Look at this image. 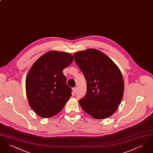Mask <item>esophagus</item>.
Returning a JSON list of instances; mask_svg holds the SVG:
<instances>
[{
    "label": "esophagus",
    "mask_w": 153,
    "mask_h": 153,
    "mask_svg": "<svg viewBox=\"0 0 153 153\" xmlns=\"http://www.w3.org/2000/svg\"><path fill=\"white\" fill-rule=\"evenodd\" d=\"M73 93L75 94L77 92V88L74 87L73 88Z\"/></svg>",
    "instance_id": "obj_1"
}]
</instances>
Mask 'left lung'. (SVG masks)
I'll return each instance as SVG.
<instances>
[{
	"instance_id": "8db88e82",
	"label": "left lung",
	"mask_w": 153,
	"mask_h": 153,
	"mask_svg": "<svg viewBox=\"0 0 153 153\" xmlns=\"http://www.w3.org/2000/svg\"><path fill=\"white\" fill-rule=\"evenodd\" d=\"M73 56L87 81L86 95L79 100L81 107L95 119L111 116L123 96L120 69L107 56L95 49L77 52Z\"/></svg>"
}]
</instances>
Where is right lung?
Returning a JSON list of instances; mask_svg holds the SVG:
<instances>
[{"label": "right lung", "instance_id": "obj_1", "mask_svg": "<svg viewBox=\"0 0 153 153\" xmlns=\"http://www.w3.org/2000/svg\"><path fill=\"white\" fill-rule=\"evenodd\" d=\"M72 55L63 51H48L31 67L26 79L30 107L38 115L49 118L59 112L71 97L62 71L73 62Z\"/></svg>", "mask_w": 153, "mask_h": 153}]
</instances>
